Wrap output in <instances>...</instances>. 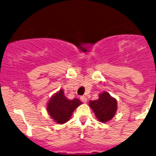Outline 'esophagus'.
Instances as JSON below:
<instances>
[{
  "label": "esophagus",
  "instance_id": "34e87169",
  "mask_svg": "<svg viewBox=\"0 0 156 156\" xmlns=\"http://www.w3.org/2000/svg\"><path fill=\"white\" fill-rule=\"evenodd\" d=\"M80 100L82 101L83 103H86L87 101V97H85V96H82V97H80Z\"/></svg>",
  "mask_w": 156,
  "mask_h": 156
}]
</instances>
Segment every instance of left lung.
Wrapping results in <instances>:
<instances>
[{
	"mask_svg": "<svg viewBox=\"0 0 156 156\" xmlns=\"http://www.w3.org/2000/svg\"><path fill=\"white\" fill-rule=\"evenodd\" d=\"M98 96V100L89 101V106L100 122H106L111 120L115 115L117 110V101L106 91L102 92Z\"/></svg>",
	"mask_w": 156,
	"mask_h": 156,
	"instance_id": "8db88e82",
	"label": "left lung"
}]
</instances>
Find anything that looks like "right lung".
<instances>
[{
  "instance_id": "right-lung-1",
  "label": "right lung",
  "mask_w": 156,
  "mask_h": 156,
  "mask_svg": "<svg viewBox=\"0 0 156 156\" xmlns=\"http://www.w3.org/2000/svg\"><path fill=\"white\" fill-rule=\"evenodd\" d=\"M82 104L78 98L69 100L66 98L63 90H60L51 98L47 105V110L52 119L59 124L69 120L74 110Z\"/></svg>"
}]
</instances>
